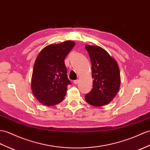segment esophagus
<instances>
[{"instance_id":"obj_1","label":"esophagus","mask_w":150,"mask_h":150,"mask_svg":"<svg viewBox=\"0 0 150 150\" xmlns=\"http://www.w3.org/2000/svg\"><path fill=\"white\" fill-rule=\"evenodd\" d=\"M79 80H75V81H74V83H75V84H77V83H79Z\"/></svg>"}]
</instances>
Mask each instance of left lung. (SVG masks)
<instances>
[{"label":"left lung","instance_id":"8db88e82","mask_svg":"<svg viewBox=\"0 0 150 150\" xmlns=\"http://www.w3.org/2000/svg\"><path fill=\"white\" fill-rule=\"evenodd\" d=\"M92 64L93 89L85 96L91 105L101 107L112 101L119 91L121 79L117 62L103 48L86 45Z\"/></svg>","mask_w":150,"mask_h":150}]
</instances>
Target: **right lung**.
<instances>
[{
	"label": "right lung",
	"mask_w": 150,
	"mask_h": 150,
	"mask_svg": "<svg viewBox=\"0 0 150 150\" xmlns=\"http://www.w3.org/2000/svg\"><path fill=\"white\" fill-rule=\"evenodd\" d=\"M75 44L72 41H66L49 45L38 54L34 65L31 89L42 105L53 106L63 100L67 86L71 83L64 59Z\"/></svg>",
	"instance_id": "1"
}]
</instances>
